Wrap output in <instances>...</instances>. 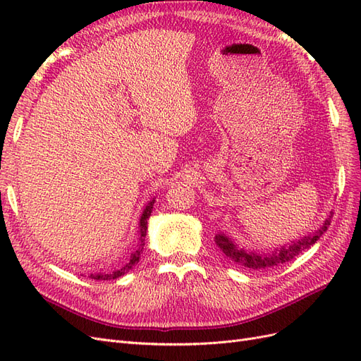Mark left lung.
<instances>
[{"instance_id":"1","label":"left lung","mask_w":361,"mask_h":361,"mask_svg":"<svg viewBox=\"0 0 361 361\" xmlns=\"http://www.w3.org/2000/svg\"><path fill=\"white\" fill-rule=\"evenodd\" d=\"M330 223H331V216L324 223V226L319 228V231L313 233L312 236H305L300 239V241L290 244L288 248L283 247L279 251H274L272 255H256L253 251L248 253V251H245L244 248H238L231 239L226 238L224 235H216L215 244L218 250H220L227 259L233 260L238 265L250 268V269H267V268L286 264V262L297 257L300 253H302L304 250H307L310 245H313L316 241H318L326 228H329Z\"/></svg>"}]
</instances>
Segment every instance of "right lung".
<instances>
[{"instance_id":"1","label":"right lung","mask_w":361,"mask_h":361,"mask_svg":"<svg viewBox=\"0 0 361 361\" xmlns=\"http://www.w3.org/2000/svg\"><path fill=\"white\" fill-rule=\"evenodd\" d=\"M154 203H155V200H152V202L146 206V209H145L143 215H141V220H140V245H138V248L134 251V255L130 256L128 264H126L123 268H120V269L114 271L113 274H96V276L92 274V279H94V280H111V279H118L120 276H125L126 272L137 264V262L140 260V255L143 253L145 238H146V231H147V218L150 216L152 209H154Z\"/></svg>"}]
</instances>
